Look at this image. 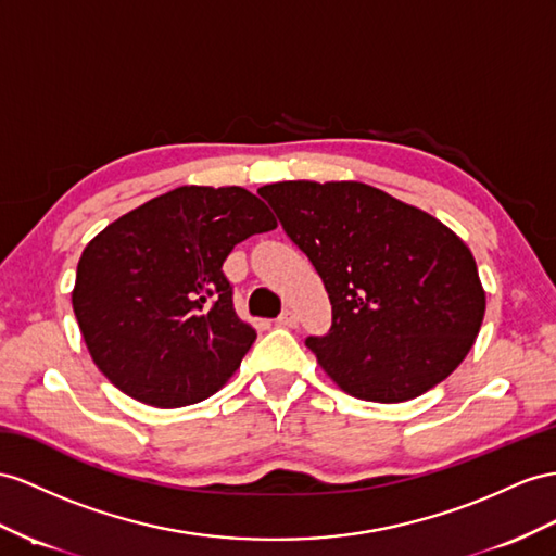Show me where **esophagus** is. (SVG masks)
Segmentation results:
<instances>
[{
  "instance_id": "1",
  "label": "esophagus",
  "mask_w": 556,
  "mask_h": 556,
  "mask_svg": "<svg viewBox=\"0 0 556 556\" xmlns=\"http://www.w3.org/2000/svg\"><path fill=\"white\" fill-rule=\"evenodd\" d=\"M277 324H279V326H283V329H295V326H298V317H295V312H291V309L281 312V315L277 317Z\"/></svg>"
}]
</instances>
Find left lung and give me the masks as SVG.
Wrapping results in <instances>:
<instances>
[{
    "label": "left lung",
    "mask_w": 556,
    "mask_h": 556,
    "mask_svg": "<svg viewBox=\"0 0 556 556\" xmlns=\"http://www.w3.org/2000/svg\"><path fill=\"white\" fill-rule=\"evenodd\" d=\"M319 273L333 321L305 345L336 386L400 404L446 380L486 312L472 251L430 213L357 180L258 190Z\"/></svg>",
    "instance_id": "obj_1"
}]
</instances>
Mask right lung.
<instances>
[{
  "instance_id": "1",
  "label": "right lung",
  "mask_w": 556,
  "mask_h": 556,
  "mask_svg": "<svg viewBox=\"0 0 556 556\" xmlns=\"http://www.w3.org/2000/svg\"><path fill=\"white\" fill-rule=\"evenodd\" d=\"M277 220L244 188L182 185L81 251L73 309L93 364L131 400L178 408L218 392L253 345L223 263Z\"/></svg>"
}]
</instances>
